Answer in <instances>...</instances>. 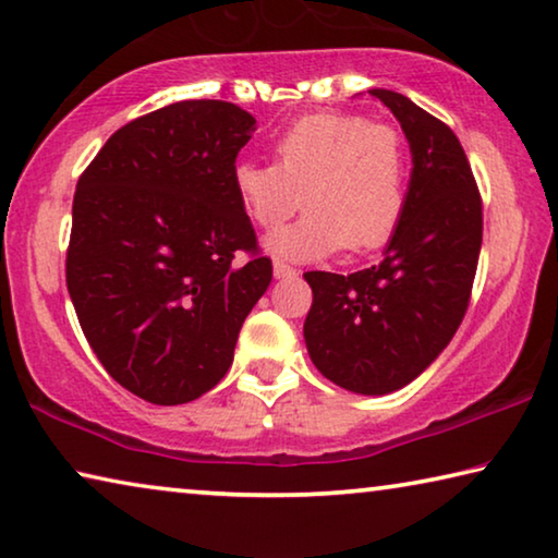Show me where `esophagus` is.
<instances>
[{
    "label": "esophagus",
    "instance_id": "esophagus-1",
    "mask_svg": "<svg viewBox=\"0 0 558 558\" xmlns=\"http://www.w3.org/2000/svg\"><path fill=\"white\" fill-rule=\"evenodd\" d=\"M272 276H276L278 280H282V278H293V276H298V270L293 268V265H288V263H282V260H276V263H272Z\"/></svg>",
    "mask_w": 558,
    "mask_h": 558
}]
</instances>
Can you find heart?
I'll return each instance as SVG.
<instances>
[{
    "label": "heart",
    "mask_w": 558,
    "mask_h": 558,
    "mask_svg": "<svg viewBox=\"0 0 558 558\" xmlns=\"http://www.w3.org/2000/svg\"><path fill=\"white\" fill-rule=\"evenodd\" d=\"M276 163L241 161L233 185L243 210L268 238L272 253L315 260L335 251L367 253L395 235L410 191V154L390 123L360 113L320 111L298 119L272 141Z\"/></svg>",
    "instance_id": "b5f03b06"
}]
</instances>
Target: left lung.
Masks as SVG:
<instances>
[{
	"label": "left lung",
	"instance_id": "8db88e82",
	"mask_svg": "<svg viewBox=\"0 0 558 558\" xmlns=\"http://www.w3.org/2000/svg\"><path fill=\"white\" fill-rule=\"evenodd\" d=\"M400 121L412 151L407 208L385 258L338 276L305 272L313 365L357 395L410 385L437 360L472 298L482 251V196L454 131L387 88H369Z\"/></svg>",
	"mask_w": 558,
	"mask_h": 558
}]
</instances>
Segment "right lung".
I'll return each mask as SVG.
<instances>
[{"mask_svg":"<svg viewBox=\"0 0 558 558\" xmlns=\"http://www.w3.org/2000/svg\"><path fill=\"white\" fill-rule=\"evenodd\" d=\"M253 131L231 101L168 104L121 126L78 175L66 288L104 369L141 400L214 390L270 286L233 185Z\"/></svg>","mask_w":558,"mask_h":558,"instance_id":"add662e5","label":"right lung"}]
</instances>
